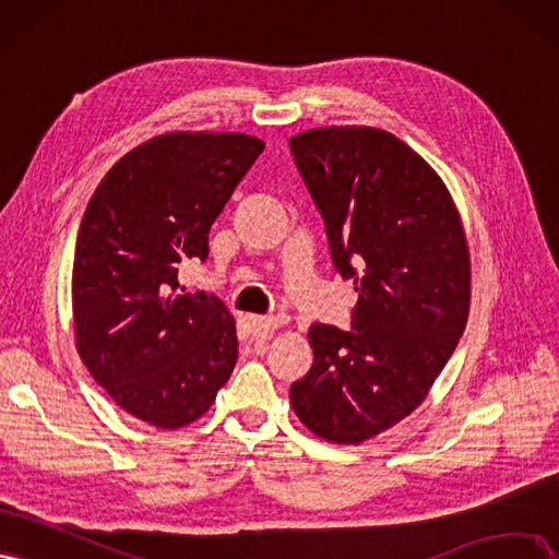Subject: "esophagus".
I'll list each match as a JSON object with an SVG mask.
<instances>
[{
  "label": "esophagus",
  "instance_id": "esophagus-1",
  "mask_svg": "<svg viewBox=\"0 0 559 559\" xmlns=\"http://www.w3.org/2000/svg\"><path fill=\"white\" fill-rule=\"evenodd\" d=\"M246 322L250 332H253V336H260V338L272 336L281 328V320L274 316H248Z\"/></svg>",
  "mask_w": 559,
  "mask_h": 559
}]
</instances>
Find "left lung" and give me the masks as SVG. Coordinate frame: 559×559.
<instances>
[{"label": "left lung", "instance_id": "left-lung-1", "mask_svg": "<svg viewBox=\"0 0 559 559\" xmlns=\"http://www.w3.org/2000/svg\"><path fill=\"white\" fill-rule=\"evenodd\" d=\"M290 151L357 293L350 332L309 328L313 367L290 402L316 437L355 445L416 411L453 355L472 304L469 243L441 176L394 134L332 124L295 134Z\"/></svg>", "mask_w": 559, "mask_h": 559}]
</instances>
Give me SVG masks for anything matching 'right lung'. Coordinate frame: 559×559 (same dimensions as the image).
<instances>
[{
	"label": "right lung",
	"mask_w": 559,
	"mask_h": 559,
	"mask_svg": "<svg viewBox=\"0 0 559 559\" xmlns=\"http://www.w3.org/2000/svg\"><path fill=\"white\" fill-rule=\"evenodd\" d=\"M264 141L169 132L122 155L83 213L71 309L90 376L157 429L202 418L237 365V322L206 293L178 290V266L206 260L209 229Z\"/></svg>",
	"instance_id": "obj_1"
}]
</instances>
